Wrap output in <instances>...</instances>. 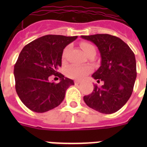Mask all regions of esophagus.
Here are the masks:
<instances>
[{"label": "esophagus", "instance_id": "obj_1", "mask_svg": "<svg viewBox=\"0 0 147 147\" xmlns=\"http://www.w3.org/2000/svg\"><path fill=\"white\" fill-rule=\"evenodd\" d=\"M80 83H81V82L79 81V80H75L74 81L75 85H79V84H80Z\"/></svg>", "mask_w": 147, "mask_h": 147}]
</instances>
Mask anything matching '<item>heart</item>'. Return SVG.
I'll return each mask as SVG.
<instances>
[{
	"label": "heart",
	"instance_id": "1",
	"mask_svg": "<svg viewBox=\"0 0 147 147\" xmlns=\"http://www.w3.org/2000/svg\"><path fill=\"white\" fill-rule=\"evenodd\" d=\"M82 49L83 51L85 53V54H88L90 51L92 49H95L94 46L91 44L88 43L86 42H82L80 43ZM70 46H67L65 49L63 50L62 53V57H64L65 56L66 53L67 51L69 50ZM91 72V67L89 66H80V65H71L69 67H67V71H66V74L69 78L71 79H74V80H82L84 77L89 74Z\"/></svg>",
	"mask_w": 147,
	"mask_h": 147
}]
</instances>
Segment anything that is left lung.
<instances>
[{
  "instance_id": "obj_1",
  "label": "left lung",
  "mask_w": 147,
  "mask_h": 147,
  "mask_svg": "<svg viewBox=\"0 0 147 147\" xmlns=\"http://www.w3.org/2000/svg\"><path fill=\"white\" fill-rule=\"evenodd\" d=\"M93 42L101 55V65L92 75L103 85H94L90 94L84 96L88 107L111 114L120 110L132 95L137 76L134 53L120 38L107 34L81 36Z\"/></svg>"
}]
</instances>
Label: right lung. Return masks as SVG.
Here are the masks:
<instances>
[{
	"instance_id": "add662e5",
	"label": "right lung",
	"mask_w": 147,
	"mask_h": 147,
	"mask_svg": "<svg viewBox=\"0 0 147 147\" xmlns=\"http://www.w3.org/2000/svg\"><path fill=\"white\" fill-rule=\"evenodd\" d=\"M77 36L49 34L27 44L15 65V89L24 105L36 113H45L59 106L67 89L74 82L58 72L62 66L63 49ZM54 75L59 83L49 82Z\"/></svg>"
}]
</instances>
